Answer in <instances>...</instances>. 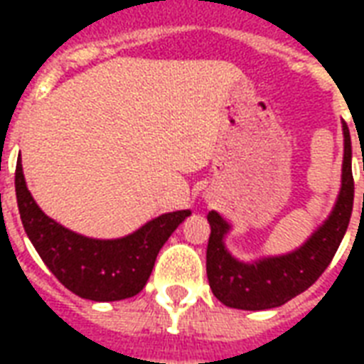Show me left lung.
I'll return each mask as SVG.
<instances>
[{
	"label": "left lung",
	"mask_w": 364,
	"mask_h": 364,
	"mask_svg": "<svg viewBox=\"0 0 364 364\" xmlns=\"http://www.w3.org/2000/svg\"><path fill=\"white\" fill-rule=\"evenodd\" d=\"M364 200V196H363ZM353 210V173H351V137L344 124V164L342 188L333 213L296 251L279 257H266L255 262L234 259L225 247V234L230 230L217 211L208 213L211 234L205 253L210 287L217 299L236 310H270L304 293L327 270L344 238Z\"/></svg>",
	"instance_id": "left-lung-1"
}]
</instances>
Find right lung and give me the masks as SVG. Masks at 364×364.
Wrapping results in <instances>:
<instances>
[{
    "instance_id": "add662e5",
    "label": "right lung",
    "mask_w": 364,
    "mask_h": 364,
    "mask_svg": "<svg viewBox=\"0 0 364 364\" xmlns=\"http://www.w3.org/2000/svg\"><path fill=\"white\" fill-rule=\"evenodd\" d=\"M14 188L24 230L43 262L65 289L94 302L136 296L153 272L160 247L191 215L188 210L164 213L124 238L94 240L71 232L43 213L26 187L20 159Z\"/></svg>"
}]
</instances>
